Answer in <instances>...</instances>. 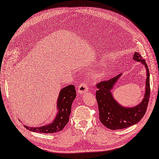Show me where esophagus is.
<instances>
[{
    "label": "esophagus",
    "instance_id": "esophagus-1",
    "mask_svg": "<svg viewBox=\"0 0 159 159\" xmlns=\"http://www.w3.org/2000/svg\"><path fill=\"white\" fill-rule=\"evenodd\" d=\"M86 92H88L87 84L84 83H80L78 87V93H79V94H83V93H84Z\"/></svg>",
    "mask_w": 159,
    "mask_h": 159
}]
</instances>
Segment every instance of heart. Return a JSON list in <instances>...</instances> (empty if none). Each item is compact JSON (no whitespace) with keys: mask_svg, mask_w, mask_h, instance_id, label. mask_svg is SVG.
<instances>
[{"mask_svg":"<svg viewBox=\"0 0 159 159\" xmlns=\"http://www.w3.org/2000/svg\"><path fill=\"white\" fill-rule=\"evenodd\" d=\"M104 73H105V69L103 67H100L92 73V76L93 78L96 79H99L104 75Z\"/></svg>","mask_w":159,"mask_h":159,"instance_id":"obj_1","label":"heart"}]
</instances>
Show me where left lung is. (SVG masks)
Returning <instances> with one entry per match:
<instances>
[{
    "label": "left lung",
    "instance_id": "1",
    "mask_svg": "<svg viewBox=\"0 0 159 159\" xmlns=\"http://www.w3.org/2000/svg\"><path fill=\"white\" fill-rule=\"evenodd\" d=\"M134 60L142 63L146 70L145 92L142 101L132 107H124L113 98L112 90L122 73L106 81L97 84L96 99L99 108V119L102 124L111 130L124 129L136 125L143 118L150 97V75L147 63L138 52H134Z\"/></svg>",
    "mask_w": 159,
    "mask_h": 159
}]
</instances>
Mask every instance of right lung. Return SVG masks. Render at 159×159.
Segmentation results:
<instances>
[{
    "instance_id": "obj_1",
    "label": "right lung",
    "mask_w": 159,
    "mask_h": 159,
    "mask_svg": "<svg viewBox=\"0 0 159 159\" xmlns=\"http://www.w3.org/2000/svg\"><path fill=\"white\" fill-rule=\"evenodd\" d=\"M74 85H69L62 89L59 93L57 101V115L51 123L39 127L24 126L33 132L52 134L61 131L69 122L71 112V105L76 98Z\"/></svg>"
}]
</instances>
